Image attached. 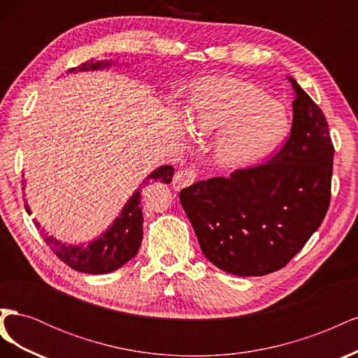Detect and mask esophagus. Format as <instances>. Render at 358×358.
I'll list each match as a JSON object with an SVG mask.
<instances>
[{"label": "esophagus", "instance_id": "1", "mask_svg": "<svg viewBox=\"0 0 358 358\" xmlns=\"http://www.w3.org/2000/svg\"><path fill=\"white\" fill-rule=\"evenodd\" d=\"M196 178H197L196 170H191V169L179 170L175 175V178H173V188L176 191H180L182 188L189 187L191 183L196 180Z\"/></svg>", "mask_w": 358, "mask_h": 358}]
</instances>
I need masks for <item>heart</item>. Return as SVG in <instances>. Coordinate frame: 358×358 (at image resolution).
Listing matches in <instances>:
<instances>
[{"label":"heart","instance_id":"b5f03b06","mask_svg":"<svg viewBox=\"0 0 358 358\" xmlns=\"http://www.w3.org/2000/svg\"><path fill=\"white\" fill-rule=\"evenodd\" d=\"M189 131L208 138L218 164L242 169L267 157L288 131V115L255 85L212 78L194 85L185 110Z\"/></svg>","mask_w":358,"mask_h":358}]
</instances>
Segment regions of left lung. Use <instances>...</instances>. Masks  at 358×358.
<instances>
[{"instance_id": "1", "label": "left lung", "mask_w": 358, "mask_h": 358, "mask_svg": "<svg viewBox=\"0 0 358 358\" xmlns=\"http://www.w3.org/2000/svg\"><path fill=\"white\" fill-rule=\"evenodd\" d=\"M292 125L268 162L183 188L182 208L204 257L227 273L263 276L287 266L330 204L334 148L326 116L288 76Z\"/></svg>"}]
</instances>
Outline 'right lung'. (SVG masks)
<instances>
[{"instance_id":"1","label":"right lung","mask_w":358,"mask_h":358,"mask_svg":"<svg viewBox=\"0 0 358 358\" xmlns=\"http://www.w3.org/2000/svg\"><path fill=\"white\" fill-rule=\"evenodd\" d=\"M112 66L110 61H88L80 64L79 67L70 69L69 73L79 71H95L109 69ZM116 66V62L113 64ZM175 169L171 166H161L155 169L150 175L142 182L146 183L149 179H155L159 182L170 183ZM27 182H22V189H25ZM142 185L137 188L133 196L129 197L122 208L121 213L116 216V220L104 233H101L96 239L90 243L80 245H67L58 241L57 237L50 236L38 221L34 220V225L37 227L38 233L41 234L43 241L61 262L70 266L71 268L78 270L82 273L88 275H104L110 273L113 270L122 267L125 263L131 259L140 248L143 239V212H142ZM25 209L31 213L29 206L25 200Z\"/></svg>"}]
</instances>
